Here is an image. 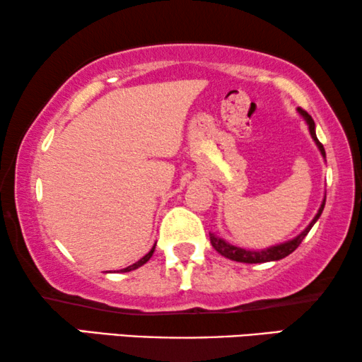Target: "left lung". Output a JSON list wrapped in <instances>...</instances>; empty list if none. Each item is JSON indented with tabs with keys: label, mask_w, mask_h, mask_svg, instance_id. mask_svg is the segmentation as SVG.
<instances>
[{
	"label": "left lung",
	"mask_w": 362,
	"mask_h": 362,
	"mask_svg": "<svg viewBox=\"0 0 362 362\" xmlns=\"http://www.w3.org/2000/svg\"><path fill=\"white\" fill-rule=\"evenodd\" d=\"M298 113L305 118V122L308 123V130H310L311 138H313V140H315L316 146L320 148V151H321V155H323V158H326L325 148L320 143L318 138H316L313 118H311L310 113L305 112L303 108H298ZM325 202H326V199H323V202H321V207H320L318 214L315 216V219L310 222V226L306 227V229L301 232L300 235H296L295 239H291L288 242H284V244H280V245L269 247V249H264V250H245V249H240V247L230 245L229 242H226L224 239H221V237H216L214 234H209L211 244H212V247H214L217 252H219L221 255H224V257H227V259L235 260V262H244V264H264V262H274V260L285 259V257L290 255L295 249H298V245L301 244V240H303L305 237H306V234H308V232L311 230V227L315 226V222L320 219L321 212H323V209H325Z\"/></svg>",
	"instance_id": "obj_1"
}]
</instances>
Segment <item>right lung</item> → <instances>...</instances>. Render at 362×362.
<instances>
[{
	"mask_svg": "<svg viewBox=\"0 0 362 362\" xmlns=\"http://www.w3.org/2000/svg\"><path fill=\"white\" fill-rule=\"evenodd\" d=\"M153 252H155V245H153V249L148 252V254L143 257V259H140L138 262H135V264L133 265H130V267H127V269H123V270H120V272H130V270H135V269H138V267H141V265H145L148 260L151 259V255H153Z\"/></svg>",
	"mask_w": 362,
	"mask_h": 362,
	"instance_id": "add662e5",
	"label": "right lung"
}]
</instances>
